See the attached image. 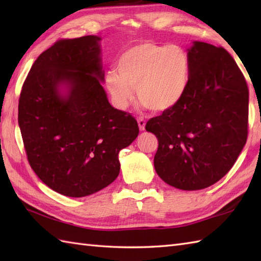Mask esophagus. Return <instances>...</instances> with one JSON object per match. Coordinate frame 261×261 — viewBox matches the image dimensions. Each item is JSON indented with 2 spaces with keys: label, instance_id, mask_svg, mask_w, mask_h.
I'll return each mask as SVG.
<instances>
[{
  "label": "esophagus",
  "instance_id": "esophagus-1",
  "mask_svg": "<svg viewBox=\"0 0 261 261\" xmlns=\"http://www.w3.org/2000/svg\"><path fill=\"white\" fill-rule=\"evenodd\" d=\"M138 125H139V129L141 131L145 130V126H146V120L143 118H138Z\"/></svg>",
  "mask_w": 261,
  "mask_h": 261
}]
</instances>
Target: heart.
<instances>
[{
	"label": "heart",
	"instance_id": "1",
	"mask_svg": "<svg viewBox=\"0 0 261 261\" xmlns=\"http://www.w3.org/2000/svg\"><path fill=\"white\" fill-rule=\"evenodd\" d=\"M109 71L105 84L121 109L137 96L152 111H165L179 101L190 81L191 59L179 46L141 42L127 48Z\"/></svg>",
	"mask_w": 261,
	"mask_h": 261
}]
</instances>
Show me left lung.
<instances>
[{"mask_svg":"<svg viewBox=\"0 0 261 261\" xmlns=\"http://www.w3.org/2000/svg\"><path fill=\"white\" fill-rule=\"evenodd\" d=\"M190 81L173 108L151 118L157 137L153 165L168 185L203 190L228 173L248 137L249 90L234 59L222 47L194 41Z\"/></svg>","mask_w":261,"mask_h":261,"instance_id":"1","label":"left lung"}]
</instances>
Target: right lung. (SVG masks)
Listing matches in <instances>:
<instances>
[{
  "mask_svg": "<svg viewBox=\"0 0 261 261\" xmlns=\"http://www.w3.org/2000/svg\"><path fill=\"white\" fill-rule=\"evenodd\" d=\"M99 40L85 36L55 42L33 63L19 98L28 162L48 187L69 197L114 181L120 150L139 135L134 116L108 101ZM62 85L69 87L65 96Z\"/></svg>",
  "mask_w": 261,
  "mask_h": 261,
  "instance_id": "add662e5",
  "label": "right lung"
}]
</instances>
